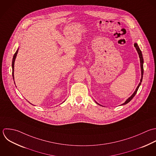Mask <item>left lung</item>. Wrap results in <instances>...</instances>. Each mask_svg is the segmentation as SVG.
<instances>
[{"label":"left lung","mask_w":156,"mask_h":156,"mask_svg":"<svg viewBox=\"0 0 156 156\" xmlns=\"http://www.w3.org/2000/svg\"><path fill=\"white\" fill-rule=\"evenodd\" d=\"M134 47H136V50H137V53H138V54H139V58H140V68H141V75H142V76H141V79H140V83L139 84L138 86L137 87V88H136V90L134 91V92L133 94V95H132L130 97H129V98L125 101V102L124 103H123V104L121 105H126V104L128 103L134 98V97L136 95V93H137V90H138V89H139L140 86L141 85V83H142V79H143V75H144V58H143V55H142V51H141V50H140V48H139L138 44H137L136 42L134 43ZM95 102H96V101H95ZM96 103H97V104L100 105L98 104L97 102H96ZM100 106H101V105H100Z\"/></svg>","instance_id":"1"}]
</instances>
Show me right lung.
Returning a JSON list of instances; mask_svg holds the SVG:
<instances>
[{
	"label": "right lung",
	"instance_id": "right-lung-1",
	"mask_svg": "<svg viewBox=\"0 0 156 156\" xmlns=\"http://www.w3.org/2000/svg\"><path fill=\"white\" fill-rule=\"evenodd\" d=\"M18 50L19 48H17V51H16V53H14V56H13V58H12V78H13V80H14V62H15V59H16V56H17V54L18 53ZM14 84H15V82H14Z\"/></svg>",
	"mask_w": 156,
	"mask_h": 156
}]
</instances>
